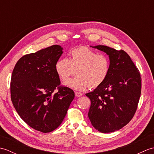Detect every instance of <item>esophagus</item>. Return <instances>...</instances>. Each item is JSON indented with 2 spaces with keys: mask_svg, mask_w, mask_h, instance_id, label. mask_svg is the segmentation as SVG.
Listing matches in <instances>:
<instances>
[{
  "mask_svg": "<svg viewBox=\"0 0 154 154\" xmlns=\"http://www.w3.org/2000/svg\"><path fill=\"white\" fill-rule=\"evenodd\" d=\"M83 95V93H81L80 92H75V96L77 97H79Z\"/></svg>",
  "mask_w": 154,
  "mask_h": 154,
  "instance_id": "34e87169",
  "label": "esophagus"
}]
</instances>
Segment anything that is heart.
Wrapping results in <instances>:
<instances>
[{"mask_svg": "<svg viewBox=\"0 0 154 154\" xmlns=\"http://www.w3.org/2000/svg\"><path fill=\"white\" fill-rule=\"evenodd\" d=\"M70 55L69 60L63 58L55 63V71L63 81H67L76 71L77 76L67 81V86L83 91L89 86L97 88L106 81L110 69V61L106 55L85 46L74 49Z\"/></svg>", "mask_w": 154, "mask_h": 154, "instance_id": "1", "label": "heart"}]
</instances>
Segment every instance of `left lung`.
I'll return each mask as SVG.
<instances>
[{
  "label": "left lung",
  "mask_w": 154,
  "mask_h": 154,
  "mask_svg": "<svg viewBox=\"0 0 154 154\" xmlns=\"http://www.w3.org/2000/svg\"><path fill=\"white\" fill-rule=\"evenodd\" d=\"M93 48L109 55L110 69L106 81L86 94L91 103L88 116L98 131L112 132L126 126L134 116L141 94V75L124 50L106 45Z\"/></svg>",
  "instance_id": "1"
}]
</instances>
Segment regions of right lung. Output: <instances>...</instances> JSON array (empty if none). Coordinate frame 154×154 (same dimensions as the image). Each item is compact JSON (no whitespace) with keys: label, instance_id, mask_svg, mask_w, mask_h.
<instances>
[{"label":"right lung","instance_id":"1","mask_svg":"<svg viewBox=\"0 0 154 154\" xmlns=\"http://www.w3.org/2000/svg\"><path fill=\"white\" fill-rule=\"evenodd\" d=\"M62 50L54 45L25 55L12 73L11 95L16 112L28 126L43 133L60 125L75 97L73 90L61 85L55 71Z\"/></svg>","mask_w":154,"mask_h":154}]
</instances>
